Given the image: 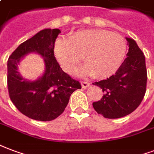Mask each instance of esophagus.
<instances>
[{
  "label": "esophagus",
  "mask_w": 154,
  "mask_h": 154,
  "mask_svg": "<svg viewBox=\"0 0 154 154\" xmlns=\"http://www.w3.org/2000/svg\"><path fill=\"white\" fill-rule=\"evenodd\" d=\"M81 85L83 88H87L88 87L90 86V83L87 81H81Z\"/></svg>",
  "instance_id": "esophagus-1"
}]
</instances>
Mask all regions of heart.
I'll list each match as a JSON object with an SVG mask.
<instances>
[{
	"label": "heart",
	"mask_w": 154,
	"mask_h": 154,
	"mask_svg": "<svg viewBox=\"0 0 154 154\" xmlns=\"http://www.w3.org/2000/svg\"><path fill=\"white\" fill-rule=\"evenodd\" d=\"M54 52L62 68L72 73L84 58L86 63L77 70L79 75L104 79L114 75L121 66L127 53V42L122 35L101 30L88 29L58 39Z\"/></svg>",
	"instance_id": "1"
}]
</instances>
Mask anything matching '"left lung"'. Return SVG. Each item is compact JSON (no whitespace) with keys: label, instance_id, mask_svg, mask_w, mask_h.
<instances>
[{"label":"left lung","instance_id":"left-lung-1","mask_svg":"<svg viewBox=\"0 0 154 154\" xmlns=\"http://www.w3.org/2000/svg\"><path fill=\"white\" fill-rule=\"evenodd\" d=\"M129 47L127 58L116 73L106 79L95 82L104 92L102 98L92 106L106 119H119L132 113L144 97L147 84L145 57L137 44L126 38Z\"/></svg>","mask_w":154,"mask_h":154}]
</instances>
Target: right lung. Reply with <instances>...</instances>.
<instances>
[{"label": "right lung", "mask_w": 154, "mask_h": 154, "mask_svg": "<svg viewBox=\"0 0 154 154\" xmlns=\"http://www.w3.org/2000/svg\"><path fill=\"white\" fill-rule=\"evenodd\" d=\"M59 33V29H44L22 43L8 59L10 99L22 114L32 119H55L63 113L72 92L81 88L79 82L62 70L54 56V43ZM30 52L40 54L46 65L45 73L35 82L23 78L17 71L20 60Z\"/></svg>", "instance_id": "right-lung-1"}]
</instances>
